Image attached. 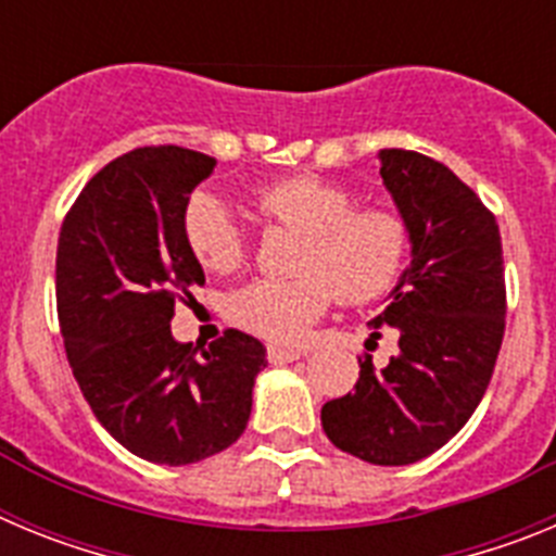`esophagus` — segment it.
<instances>
[{"instance_id":"esophagus-1","label":"esophagus","mask_w":556,"mask_h":556,"mask_svg":"<svg viewBox=\"0 0 556 556\" xmlns=\"http://www.w3.org/2000/svg\"><path fill=\"white\" fill-rule=\"evenodd\" d=\"M267 356H269V362H273V365H289V362H294V358H301V351H289V348L269 345Z\"/></svg>"}]
</instances>
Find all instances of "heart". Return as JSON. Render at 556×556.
Wrapping results in <instances>:
<instances>
[{"mask_svg":"<svg viewBox=\"0 0 556 556\" xmlns=\"http://www.w3.org/2000/svg\"><path fill=\"white\" fill-rule=\"evenodd\" d=\"M269 219L306 233L294 281H253L230 298V317L248 331L294 345L323 317L333 292L348 303L376 301L406 264L409 230L384 208H353V194L314 175L275 180L255 191ZM184 236L203 267L230 273L244 258V228L217 191L191 194Z\"/></svg>","mask_w":556,"mask_h":556,"instance_id":"heart-1","label":"heart"}]
</instances>
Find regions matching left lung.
I'll return each instance as SVG.
<instances>
[{
    "instance_id": "left-lung-1",
    "label": "left lung",
    "mask_w": 556,
    "mask_h": 556,
    "mask_svg": "<svg viewBox=\"0 0 556 556\" xmlns=\"http://www.w3.org/2000/svg\"><path fill=\"white\" fill-rule=\"evenodd\" d=\"M381 180L409 230L412 262L376 323L397 331L390 365L358 362L356 390L328 401L323 429L372 465H412L468 424L504 339L507 289L495 217L434 159L378 150Z\"/></svg>"
}]
</instances>
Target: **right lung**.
Wrapping results in <instances>:
<instances>
[{
	"label": "right lung",
	"mask_w": 556,
	"mask_h": 556,
	"mask_svg": "<svg viewBox=\"0 0 556 556\" xmlns=\"http://www.w3.org/2000/svg\"><path fill=\"white\" fill-rule=\"evenodd\" d=\"M217 161L139 147L88 180L58 239V320L83 397L108 434L155 465H191L248 429L267 348L228 328L205 351L172 337L178 294L205 283L184 211Z\"/></svg>",
	"instance_id": "add662e5"
}]
</instances>
